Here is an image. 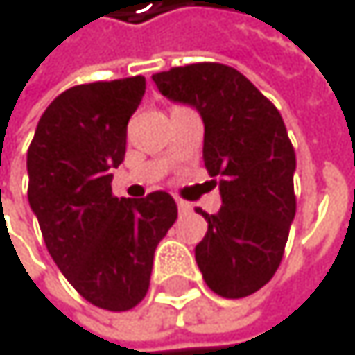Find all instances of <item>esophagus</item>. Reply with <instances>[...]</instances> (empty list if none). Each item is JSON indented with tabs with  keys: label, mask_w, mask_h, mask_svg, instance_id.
<instances>
[{
	"label": "esophagus",
	"mask_w": 355,
	"mask_h": 355,
	"mask_svg": "<svg viewBox=\"0 0 355 355\" xmlns=\"http://www.w3.org/2000/svg\"><path fill=\"white\" fill-rule=\"evenodd\" d=\"M178 209H180V213H184V215H186V213H192V205L186 202V200H182V198L178 200Z\"/></svg>",
	"instance_id": "esophagus-1"
}]
</instances>
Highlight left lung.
Instances as JSON below:
<instances>
[{"label": "left lung", "instance_id": "1", "mask_svg": "<svg viewBox=\"0 0 355 355\" xmlns=\"http://www.w3.org/2000/svg\"><path fill=\"white\" fill-rule=\"evenodd\" d=\"M159 92L190 104L205 123L202 159L219 178L221 207L194 257L207 286L241 299L278 270L295 217V150L278 108L236 69L196 62L153 75Z\"/></svg>", "mask_w": 355, "mask_h": 355}]
</instances>
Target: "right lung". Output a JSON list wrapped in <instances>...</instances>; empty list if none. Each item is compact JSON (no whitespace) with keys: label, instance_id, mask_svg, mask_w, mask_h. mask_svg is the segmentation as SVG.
Wrapping results in <instances>:
<instances>
[{"label":"right lung","instance_id":"obj_1","mask_svg":"<svg viewBox=\"0 0 355 355\" xmlns=\"http://www.w3.org/2000/svg\"><path fill=\"white\" fill-rule=\"evenodd\" d=\"M144 92L142 75L62 92L26 153L28 205L52 259L83 299L108 312H127L146 297L155 249L178 219L163 190L116 198L110 188Z\"/></svg>","mask_w":355,"mask_h":355}]
</instances>
